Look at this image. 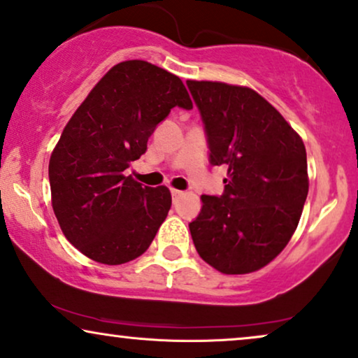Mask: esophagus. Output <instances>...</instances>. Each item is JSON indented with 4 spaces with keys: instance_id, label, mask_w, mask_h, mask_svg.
<instances>
[{
    "instance_id": "1",
    "label": "esophagus",
    "mask_w": 358,
    "mask_h": 358,
    "mask_svg": "<svg viewBox=\"0 0 358 358\" xmlns=\"http://www.w3.org/2000/svg\"><path fill=\"white\" fill-rule=\"evenodd\" d=\"M171 194H173L174 199L179 197V196H182V192H180V190H178V189H171Z\"/></svg>"
}]
</instances>
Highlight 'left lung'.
I'll use <instances>...</instances> for the list:
<instances>
[{"instance_id":"obj_1","label":"left lung","mask_w":358,"mask_h":358,"mask_svg":"<svg viewBox=\"0 0 358 358\" xmlns=\"http://www.w3.org/2000/svg\"><path fill=\"white\" fill-rule=\"evenodd\" d=\"M206 124L210 164H225L220 197L202 196L189 229L203 262L225 275H247L280 255L308 197L303 139L248 87L187 80Z\"/></svg>"}]
</instances>
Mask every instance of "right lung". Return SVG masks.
<instances>
[{
    "label": "right lung",
    "mask_w": 358,
    "mask_h": 358,
    "mask_svg": "<svg viewBox=\"0 0 358 358\" xmlns=\"http://www.w3.org/2000/svg\"><path fill=\"white\" fill-rule=\"evenodd\" d=\"M192 108L182 80L145 60L113 66L60 134L49 161L52 208L78 252L103 264L141 257L168 217L171 192L124 176L171 108Z\"/></svg>",
    "instance_id": "1"
}]
</instances>
